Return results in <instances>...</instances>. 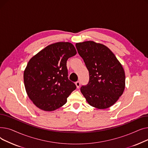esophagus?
I'll use <instances>...</instances> for the list:
<instances>
[{"label": "esophagus", "mask_w": 148, "mask_h": 148, "mask_svg": "<svg viewBox=\"0 0 148 148\" xmlns=\"http://www.w3.org/2000/svg\"><path fill=\"white\" fill-rule=\"evenodd\" d=\"M75 85H76V86H77V88H79L80 86V82H79V81L75 82Z\"/></svg>", "instance_id": "obj_1"}]
</instances>
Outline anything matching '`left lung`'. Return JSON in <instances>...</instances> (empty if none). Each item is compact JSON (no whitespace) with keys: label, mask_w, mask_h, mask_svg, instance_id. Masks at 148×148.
Listing matches in <instances>:
<instances>
[{"label":"left lung","mask_w":148,"mask_h":148,"mask_svg":"<svg viewBox=\"0 0 148 148\" xmlns=\"http://www.w3.org/2000/svg\"><path fill=\"white\" fill-rule=\"evenodd\" d=\"M89 73V81L80 90L91 106L105 109L113 106L125 86L124 69L113 53L106 45L92 41L76 43Z\"/></svg>","instance_id":"8db88e82"}]
</instances>
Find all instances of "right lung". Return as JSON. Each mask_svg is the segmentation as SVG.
Instances as JSON below:
<instances>
[{
    "mask_svg": "<svg viewBox=\"0 0 148 148\" xmlns=\"http://www.w3.org/2000/svg\"><path fill=\"white\" fill-rule=\"evenodd\" d=\"M77 53L68 42L47 46L31 58L24 71V83L29 98L39 108L54 111L64 106L76 89L68 77L66 61Z\"/></svg>",
    "mask_w": 148,
    "mask_h": 148,
    "instance_id": "1",
    "label": "right lung"
}]
</instances>
